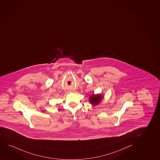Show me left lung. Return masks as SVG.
<instances>
[{
	"instance_id": "left-lung-1",
	"label": "left lung",
	"mask_w": 160,
	"mask_h": 160,
	"mask_svg": "<svg viewBox=\"0 0 160 160\" xmlns=\"http://www.w3.org/2000/svg\"><path fill=\"white\" fill-rule=\"evenodd\" d=\"M103 96L101 94H92L89 97V103L92 105H97L102 101Z\"/></svg>"
}]
</instances>
